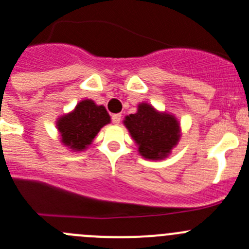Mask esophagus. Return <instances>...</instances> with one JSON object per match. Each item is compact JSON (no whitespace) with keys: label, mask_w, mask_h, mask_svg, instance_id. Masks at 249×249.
<instances>
[{"label":"esophagus","mask_w":249,"mask_h":249,"mask_svg":"<svg viewBox=\"0 0 249 249\" xmlns=\"http://www.w3.org/2000/svg\"><path fill=\"white\" fill-rule=\"evenodd\" d=\"M111 120H113L114 124H119V123L122 122V115H120V114H114V115L111 116Z\"/></svg>","instance_id":"obj_1"}]
</instances>
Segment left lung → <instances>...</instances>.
<instances>
[{"label": "left lung", "mask_w": 249, "mask_h": 249, "mask_svg": "<svg viewBox=\"0 0 249 249\" xmlns=\"http://www.w3.org/2000/svg\"><path fill=\"white\" fill-rule=\"evenodd\" d=\"M124 125L138 145V151L146 160H162L178 144L181 127L178 118L159 111L149 103H140L138 111L125 116Z\"/></svg>", "instance_id": "obj_1"}]
</instances>
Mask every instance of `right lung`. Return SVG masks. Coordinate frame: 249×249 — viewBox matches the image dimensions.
Segmentation results:
<instances>
[{
	"mask_svg": "<svg viewBox=\"0 0 249 249\" xmlns=\"http://www.w3.org/2000/svg\"><path fill=\"white\" fill-rule=\"evenodd\" d=\"M110 123V115L104 105H98L91 99L80 100L68 114L59 116L55 122L60 142L80 152L88 149L104 125Z\"/></svg>",
	"mask_w": 249,
	"mask_h": 249,
	"instance_id": "right-lung-1",
	"label": "right lung"
}]
</instances>
